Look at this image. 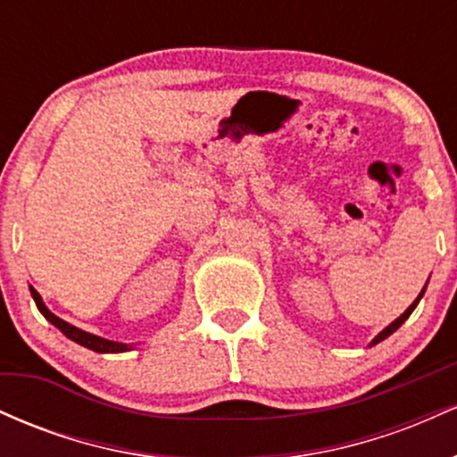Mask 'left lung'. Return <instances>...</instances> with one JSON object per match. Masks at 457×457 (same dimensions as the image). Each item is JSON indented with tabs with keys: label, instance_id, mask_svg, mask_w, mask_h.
I'll return each mask as SVG.
<instances>
[{
	"label": "left lung",
	"instance_id": "1",
	"mask_svg": "<svg viewBox=\"0 0 457 457\" xmlns=\"http://www.w3.org/2000/svg\"><path fill=\"white\" fill-rule=\"evenodd\" d=\"M426 286H428V283H426ZM426 286H423L421 295H419L417 298H414V301H412V305H411V307H408V309H406V312H403L400 318H397V320H393V322H391V324H389V327H386L385 330H380V333H378V335H376V337H374V339H371V344H370V345H376V344H380V342H382V339H386V337H389V335H391V333H395V330H397V328H400L403 322H406V320H408V316H411V313L414 312V307H417V303H419V301H421L423 292H426Z\"/></svg>",
	"mask_w": 457,
	"mask_h": 457
}]
</instances>
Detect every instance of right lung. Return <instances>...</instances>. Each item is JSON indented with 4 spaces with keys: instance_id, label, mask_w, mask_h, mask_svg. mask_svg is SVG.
<instances>
[{
    "instance_id": "obj_1",
    "label": "right lung",
    "mask_w": 457,
    "mask_h": 457,
    "mask_svg": "<svg viewBox=\"0 0 457 457\" xmlns=\"http://www.w3.org/2000/svg\"><path fill=\"white\" fill-rule=\"evenodd\" d=\"M29 292H31V296H34L36 307L40 309V313H43V316L49 320V322L54 324V327L60 328L68 339H72V342H77L79 345H83V348H90V350H94V353H124V350H130L127 344L109 342V339H103V337H98V335L86 333V330H81V328L72 327V324L64 322V320L57 318L55 313H51L49 309H46V305L43 303V298H40L38 292H36L31 286H29Z\"/></svg>"
}]
</instances>
